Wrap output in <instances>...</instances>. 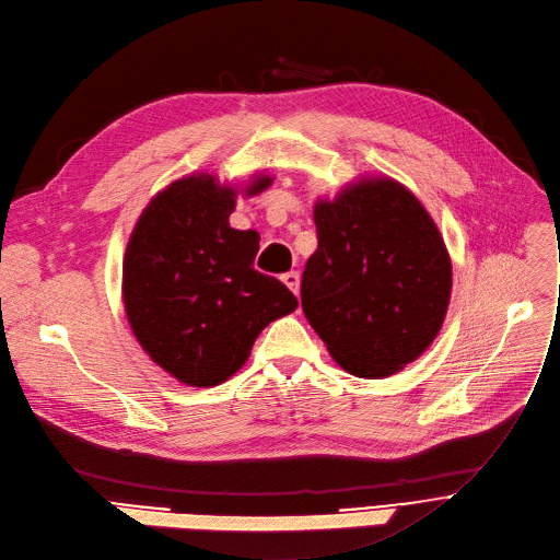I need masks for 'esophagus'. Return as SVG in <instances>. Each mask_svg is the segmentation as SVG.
<instances>
[{"label":"esophagus","mask_w":560,"mask_h":560,"mask_svg":"<svg viewBox=\"0 0 560 560\" xmlns=\"http://www.w3.org/2000/svg\"><path fill=\"white\" fill-rule=\"evenodd\" d=\"M282 282H284L295 295H299V291H301V276H299V273H295V271L284 273V276H282Z\"/></svg>","instance_id":"obj_1"}]
</instances>
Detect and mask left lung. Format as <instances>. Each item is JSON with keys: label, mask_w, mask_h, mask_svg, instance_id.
Segmentation results:
<instances>
[{"label": "left lung", "mask_w": 560, "mask_h": 560, "mask_svg": "<svg viewBox=\"0 0 560 560\" xmlns=\"http://www.w3.org/2000/svg\"><path fill=\"white\" fill-rule=\"evenodd\" d=\"M318 246L301 282L303 312L337 364L357 377L402 371L441 332L452 259L418 196L361 176L316 199Z\"/></svg>", "instance_id": "8db88e82"}]
</instances>
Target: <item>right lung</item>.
Listing matches in <instances>:
<instances>
[{
	"instance_id": "1",
	"label": "right lung",
	"mask_w": 560,
	"mask_h": 560,
	"mask_svg": "<svg viewBox=\"0 0 560 560\" xmlns=\"http://www.w3.org/2000/svg\"><path fill=\"white\" fill-rule=\"evenodd\" d=\"M269 174L244 187L208 172L160 189L136 221L121 269L130 330L153 364L187 386L233 377L265 327L299 307L276 278L253 269L257 230L230 228L237 196L265 191Z\"/></svg>"
}]
</instances>
